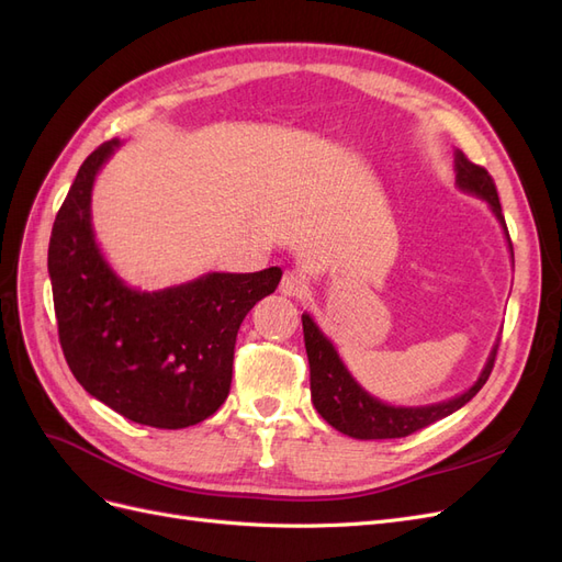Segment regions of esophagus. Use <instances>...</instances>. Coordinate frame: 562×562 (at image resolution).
Here are the masks:
<instances>
[{"mask_svg":"<svg viewBox=\"0 0 562 562\" xmlns=\"http://www.w3.org/2000/svg\"><path fill=\"white\" fill-rule=\"evenodd\" d=\"M279 291L285 297H302V295H307V291H310V281L304 279L300 271H285Z\"/></svg>","mask_w":562,"mask_h":562,"instance_id":"obj_1","label":"esophagus"}]
</instances>
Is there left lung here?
I'll return each instance as SVG.
<instances>
[{"instance_id": "left-lung-1", "label": "left lung", "mask_w": 562, "mask_h": 562, "mask_svg": "<svg viewBox=\"0 0 562 562\" xmlns=\"http://www.w3.org/2000/svg\"><path fill=\"white\" fill-rule=\"evenodd\" d=\"M454 171H457L459 190L481 196L490 203L492 213L497 215L499 225L506 232L508 250H512V258H514V246H512V239H508V229L502 215V203H499L495 180H492V176L483 166L469 161L464 157V151L459 149L454 151ZM302 330H304V347H307L310 372H312L314 407L318 411V415L330 424V427L361 440L411 436L459 411V407L467 405L487 382L492 368H495V356L499 347V342L492 347V353L481 372V378L475 380V384L469 386L464 394H459L443 403H434V405L396 407V405H386L378 398H372L366 389L359 386V382L349 375L345 363L339 361L330 339L318 330V326L310 314H302Z\"/></svg>"}]
</instances>
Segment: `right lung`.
<instances>
[{"mask_svg": "<svg viewBox=\"0 0 562 562\" xmlns=\"http://www.w3.org/2000/svg\"><path fill=\"white\" fill-rule=\"evenodd\" d=\"M119 140L81 164L50 229L48 277L58 337L77 382L131 422L184 429L211 417L232 384L236 333L281 269L211 271L190 283L140 293L119 279L91 227V190Z\"/></svg>", "mask_w": 562, "mask_h": 562, "instance_id": "obj_1", "label": "right lung"}]
</instances>
